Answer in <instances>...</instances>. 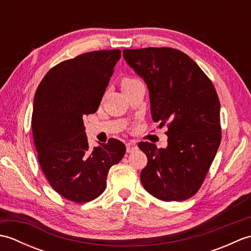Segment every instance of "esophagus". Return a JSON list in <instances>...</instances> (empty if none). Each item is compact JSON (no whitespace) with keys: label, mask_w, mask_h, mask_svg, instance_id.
I'll list each match as a JSON object with an SVG mask.
<instances>
[{"label":"esophagus","mask_w":251,"mask_h":251,"mask_svg":"<svg viewBox=\"0 0 251 251\" xmlns=\"http://www.w3.org/2000/svg\"><path fill=\"white\" fill-rule=\"evenodd\" d=\"M137 150H138V146L136 145L135 142L126 143V151H127V153H131V152L137 151Z\"/></svg>","instance_id":"esophagus-1"}]
</instances>
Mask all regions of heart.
Listing matches in <instances>:
<instances>
[{"label": "heart", "instance_id": "obj_1", "mask_svg": "<svg viewBox=\"0 0 251 251\" xmlns=\"http://www.w3.org/2000/svg\"><path fill=\"white\" fill-rule=\"evenodd\" d=\"M137 81H138V79H135V78H124V79H123V82H122V87L127 86V85H130V84L135 83Z\"/></svg>", "mask_w": 251, "mask_h": 251}]
</instances>
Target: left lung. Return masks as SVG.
<instances>
[{"instance_id": "left-lung-1", "label": "left lung", "mask_w": 251, "mask_h": 251, "mask_svg": "<svg viewBox=\"0 0 251 251\" xmlns=\"http://www.w3.org/2000/svg\"><path fill=\"white\" fill-rule=\"evenodd\" d=\"M123 57L149 88L151 114L167 124V147H138L148 157L141 183L164 201H185L204 182L221 142L220 102L211 81L191 58L169 47L124 50Z\"/></svg>"}]
</instances>
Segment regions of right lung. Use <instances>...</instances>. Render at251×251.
<instances>
[{
  "instance_id": "obj_1",
  "label": "right lung",
  "mask_w": 251,
  "mask_h": 251,
  "mask_svg": "<svg viewBox=\"0 0 251 251\" xmlns=\"http://www.w3.org/2000/svg\"><path fill=\"white\" fill-rule=\"evenodd\" d=\"M120 50L85 52L51 68L36 89L32 132L42 172L58 194L87 202L102 193L125 145L111 138L90 149L83 117L98 110Z\"/></svg>"
}]
</instances>
